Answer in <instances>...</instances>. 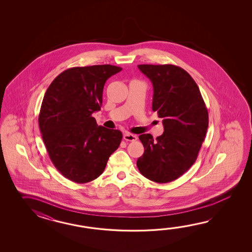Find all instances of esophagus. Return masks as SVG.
Returning a JSON list of instances; mask_svg holds the SVG:
<instances>
[{"instance_id": "34e87169", "label": "esophagus", "mask_w": 252, "mask_h": 252, "mask_svg": "<svg viewBox=\"0 0 252 252\" xmlns=\"http://www.w3.org/2000/svg\"><path fill=\"white\" fill-rule=\"evenodd\" d=\"M124 139L127 141H135V140H137L138 137L133 134L125 133L124 135Z\"/></svg>"}]
</instances>
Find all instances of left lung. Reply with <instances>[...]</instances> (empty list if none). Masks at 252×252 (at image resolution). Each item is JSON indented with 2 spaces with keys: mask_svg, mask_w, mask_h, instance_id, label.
Returning a JSON list of instances; mask_svg holds the SVG:
<instances>
[{
  "mask_svg": "<svg viewBox=\"0 0 252 252\" xmlns=\"http://www.w3.org/2000/svg\"><path fill=\"white\" fill-rule=\"evenodd\" d=\"M154 89L152 110L162 119L163 134H141L144 153L137 160L142 176L168 183L193 166L208 128V112L199 87L186 70L174 64H139Z\"/></svg>",
  "mask_w": 252,
  "mask_h": 252,
  "instance_id": "obj_1",
  "label": "left lung"
}]
</instances>
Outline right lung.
<instances>
[{
  "instance_id": "right-lung-1",
  "label": "right lung",
  "mask_w": 252,
  "mask_h": 252,
  "mask_svg": "<svg viewBox=\"0 0 252 252\" xmlns=\"http://www.w3.org/2000/svg\"><path fill=\"white\" fill-rule=\"evenodd\" d=\"M122 69L112 64L72 67L45 93L38 115L43 141L55 167L73 182L102 175L121 144V130L98 126L92 114L101 110L106 80Z\"/></svg>"
}]
</instances>
